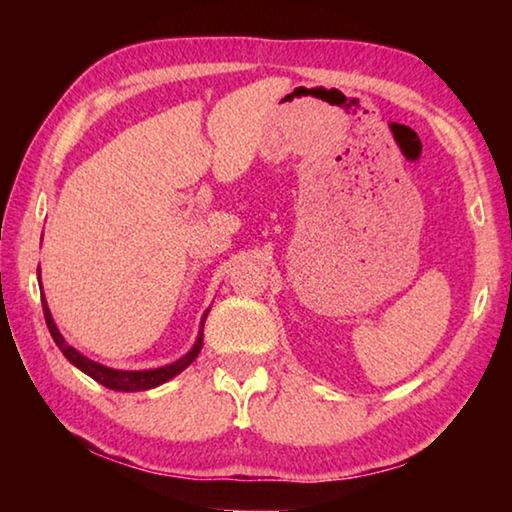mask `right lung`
<instances>
[{
    "label": "right lung",
    "instance_id": "add662e5",
    "mask_svg": "<svg viewBox=\"0 0 512 512\" xmlns=\"http://www.w3.org/2000/svg\"><path fill=\"white\" fill-rule=\"evenodd\" d=\"M38 282H40V271H38ZM40 289H42V282H40ZM42 293V291H40ZM42 311H45V320H47V327L51 332V339L56 341L58 350L65 354V359L72 363V366L79 368L85 375L92 377L94 381H99L101 386L110 388V391H121V393H137V391H149V388H155L164 384V381L173 379L176 375H180L189 363H192L198 352L203 348V325H205V318L210 314V309L205 311L203 318H201V329H198V336H196V343L192 345V350H189L185 357L176 359L173 363H167V366H160V368H149V370H117V368H108L103 366L99 361H92L81 354L76 348H72L65 339L63 334H60V329L56 327L54 318H51V311L49 305L45 300V293H42Z\"/></svg>",
    "mask_w": 512,
    "mask_h": 512
}]
</instances>
